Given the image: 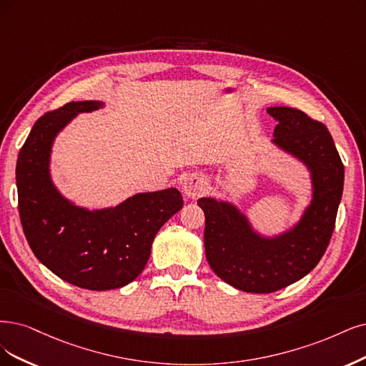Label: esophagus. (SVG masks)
<instances>
[{
    "label": "esophagus",
    "instance_id": "esophagus-1",
    "mask_svg": "<svg viewBox=\"0 0 366 366\" xmlns=\"http://www.w3.org/2000/svg\"><path fill=\"white\" fill-rule=\"evenodd\" d=\"M182 188H184V193L187 197L197 199L199 196H202L207 192L208 184H207L205 178H202V176L192 174V176H188V178H185Z\"/></svg>",
    "mask_w": 366,
    "mask_h": 366
}]
</instances>
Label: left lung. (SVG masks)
I'll return each instance as SVG.
<instances>
[{
	"instance_id": "8db88e82",
	"label": "left lung",
	"mask_w": 366,
	"mask_h": 366,
	"mask_svg": "<svg viewBox=\"0 0 366 366\" xmlns=\"http://www.w3.org/2000/svg\"><path fill=\"white\" fill-rule=\"evenodd\" d=\"M277 120L274 143L299 157L312 170L314 199L302 223L276 239L256 235L232 205L199 199L205 212V253L214 273L246 292L268 294L312 272L335 229L344 188V164L321 122L290 107H272Z\"/></svg>"
}]
</instances>
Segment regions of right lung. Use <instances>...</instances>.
<instances>
[{"mask_svg":"<svg viewBox=\"0 0 366 366\" xmlns=\"http://www.w3.org/2000/svg\"><path fill=\"white\" fill-rule=\"evenodd\" d=\"M99 102H69L40 116L16 162L18 208L36 258L75 287L105 291L128 285L151 254L152 241L184 200L176 188L143 193L114 209L90 212L66 202L48 173L51 143L76 113Z\"/></svg>","mask_w":366,"mask_h":366,"instance_id":"1","label":"right lung"}]
</instances>
